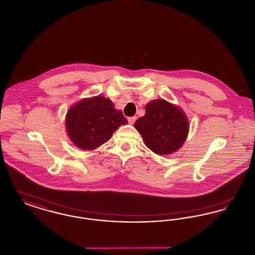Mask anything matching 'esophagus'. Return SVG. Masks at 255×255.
<instances>
[{"label": "esophagus", "mask_w": 255, "mask_h": 255, "mask_svg": "<svg viewBox=\"0 0 255 255\" xmlns=\"http://www.w3.org/2000/svg\"><path fill=\"white\" fill-rule=\"evenodd\" d=\"M136 118L135 117H131V118H128V122L130 124H133V122H135Z\"/></svg>", "instance_id": "34e87169"}]
</instances>
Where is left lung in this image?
Here are the masks:
<instances>
[{"label":"left lung","instance_id":"1","mask_svg":"<svg viewBox=\"0 0 255 255\" xmlns=\"http://www.w3.org/2000/svg\"><path fill=\"white\" fill-rule=\"evenodd\" d=\"M145 115L134 122L146 146L158 155H169L182 147L189 125L182 110L163 99L151 101Z\"/></svg>","mask_w":255,"mask_h":255}]
</instances>
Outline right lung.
I'll use <instances>...</instances> for the list:
<instances>
[{"label":"right lung","instance_id":"obj_1","mask_svg":"<svg viewBox=\"0 0 255 255\" xmlns=\"http://www.w3.org/2000/svg\"><path fill=\"white\" fill-rule=\"evenodd\" d=\"M128 122L109 98L83 99L69 110L66 118L68 134L76 146L93 150L108 141L113 133Z\"/></svg>","mask_w":255,"mask_h":255}]
</instances>
